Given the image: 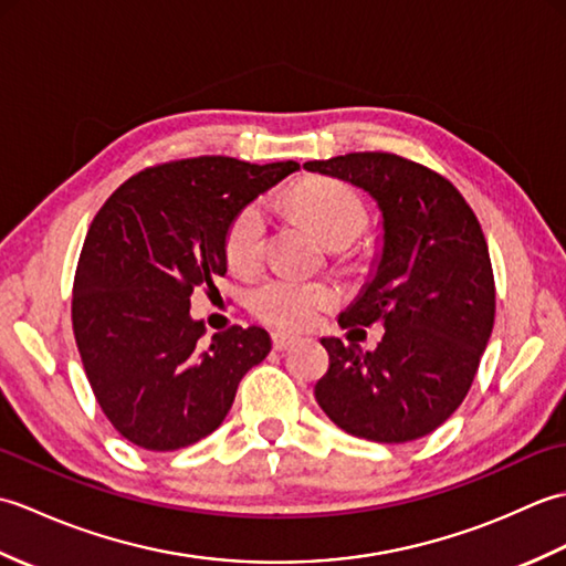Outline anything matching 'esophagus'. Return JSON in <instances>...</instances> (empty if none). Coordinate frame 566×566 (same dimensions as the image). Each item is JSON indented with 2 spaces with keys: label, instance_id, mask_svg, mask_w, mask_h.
I'll return each instance as SVG.
<instances>
[{
  "label": "esophagus",
  "instance_id": "obj_1",
  "mask_svg": "<svg viewBox=\"0 0 566 566\" xmlns=\"http://www.w3.org/2000/svg\"><path fill=\"white\" fill-rule=\"evenodd\" d=\"M296 340H298L296 335H290V333H274V335H272V345H274V350H280V353L290 350V347H292Z\"/></svg>",
  "mask_w": 566,
  "mask_h": 566
}]
</instances>
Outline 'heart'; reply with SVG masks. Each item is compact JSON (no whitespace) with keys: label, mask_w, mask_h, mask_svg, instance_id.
Here are the masks:
<instances>
[{"label":"heart","mask_w":566,"mask_h":566,"mask_svg":"<svg viewBox=\"0 0 566 566\" xmlns=\"http://www.w3.org/2000/svg\"><path fill=\"white\" fill-rule=\"evenodd\" d=\"M290 203L308 226L335 250L350 248L367 228L365 203L350 187L333 179H306L290 191ZM268 213L260 201H252L235 213L226 233V260L235 272H248L258 264L264 245ZM338 302L331 284L298 280L292 274L264 276L248 292V306L260 321L274 328H306Z\"/></svg>","instance_id":"1"}]
</instances>
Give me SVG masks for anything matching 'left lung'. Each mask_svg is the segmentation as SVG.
<instances>
[{"instance_id": "left-lung-1", "label": "left lung", "mask_w": 566, "mask_h": 566, "mask_svg": "<svg viewBox=\"0 0 566 566\" xmlns=\"http://www.w3.org/2000/svg\"><path fill=\"white\" fill-rule=\"evenodd\" d=\"M375 199L381 245L343 328L381 323L375 350L321 338L331 367L316 401L371 442H408L448 420L472 387L496 314L494 272L474 211L448 179L391 153L311 160Z\"/></svg>"}]
</instances>
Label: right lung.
I'll return each instance as SVG.
<instances>
[{
	"label": "right lung",
	"instance_id": "1",
	"mask_svg": "<svg viewBox=\"0 0 566 566\" xmlns=\"http://www.w3.org/2000/svg\"><path fill=\"white\" fill-rule=\"evenodd\" d=\"M298 170L195 158L143 170L94 216L72 290V331L112 426L138 448L170 452L223 423L238 384L272 350L264 328L233 326L201 343L189 316L199 286L226 274L235 213Z\"/></svg>",
	"mask_w": 566,
	"mask_h": 566
}]
</instances>
